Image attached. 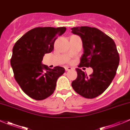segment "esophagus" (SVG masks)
Returning a JSON list of instances; mask_svg holds the SVG:
<instances>
[{
    "label": "esophagus",
    "instance_id": "obj_1",
    "mask_svg": "<svg viewBox=\"0 0 130 130\" xmlns=\"http://www.w3.org/2000/svg\"><path fill=\"white\" fill-rule=\"evenodd\" d=\"M65 69H66V71H71V70H72V68H70V67H66V68H65Z\"/></svg>",
    "mask_w": 130,
    "mask_h": 130
}]
</instances>
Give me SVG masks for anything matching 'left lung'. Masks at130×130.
<instances>
[{"label": "left lung", "instance_id": "left-lung-1", "mask_svg": "<svg viewBox=\"0 0 130 130\" xmlns=\"http://www.w3.org/2000/svg\"><path fill=\"white\" fill-rule=\"evenodd\" d=\"M72 33L81 38L84 54L79 68H92L89 76L76 68L77 77L72 82L74 90L87 99H93L102 94L115 77L120 57L113 40L96 28L78 26L71 28Z\"/></svg>", "mask_w": 130, "mask_h": 130}]
</instances>
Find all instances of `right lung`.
Returning a JSON list of instances; mask_svg holds the SVG:
<instances>
[{"mask_svg": "<svg viewBox=\"0 0 130 130\" xmlns=\"http://www.w3.org/2000/svg\"><path fill=\"white\" fill-rule=\"evenodd\" d=\"M66 30V27L35 28L13 46L10 64L14 77L22 90L35 100H44L52 95L57 80L64 73L62 67L50 69L41 61L44 54L53 50L56 39Z\"/></svg>", "mask_w": 130, "mask_h": 130, "instance_id": "add662e5", "label": "right lung"}]
</instances>
